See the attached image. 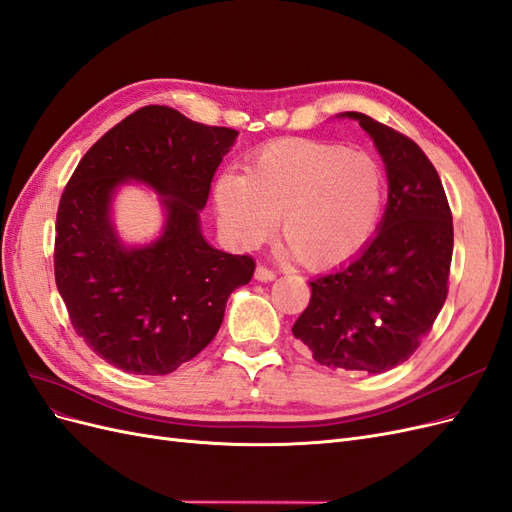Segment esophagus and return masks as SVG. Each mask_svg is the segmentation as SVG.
<instances>
[{
  "label": "esophagus",
  "instance_id": "esophagus-1",
  "mask_svg": "<svg viewBox=\"0 0 512 512\" xmlns=\"http://www.w3.org/2000/svg\"><path fill=\"white\" fill-rule=\"evenodd\" d=\"M256 280H260V282H271V280H275V271L269 269L267 265H258V267H256Z\"/></svg>",
  "mask_w": 512,
  "mask_h": 512
}]
</instances>
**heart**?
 Wrapping results in <instances>:
<instances>
[{"instance_id":"1","label":"heart","mask_w":512,"mask_h":512,"mask_svg":"<svg viewBox=\"0 0 512 512\" xmlns=\"http://www.w3.org/2000/svg\"><path fill=\"white\" fill-rule=\"evenodd\" d=\"M384 194L382 166L369 153L284 138L262 147L247 175H222L215 207L243 245L267 239L282 215L280 232L294 256L320 269L363 250L380 224Z\"/></svg>"}]
</instances>
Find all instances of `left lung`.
<instances>
[{"instance_id":"8db88e82","label":"left lung","mask_w":512,"mask_h":512,"mask_svg":"<svg viewBox=\"0 0 512 512\" xmlns=\"http://www.w3.org/2000/svg\"><path fill=\"white\" fill-rule=\"evenodd\" d=\"M346 117L374 138L389 203L359 256L309 282L312 299L292 335L324 367L382 374L410 359L446 301L453 213L438 170L412 138L363 113Z\"/></svg>"}]
</instances>
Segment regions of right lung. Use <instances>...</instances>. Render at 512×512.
Returning <instances> with one entry per match:
<instances>
[{
    "instance_id": "add662e5",
    "label": "right lung",
    "mask_w": 512,
    "mask_h": 512,
    "mask_svg": "<svg viewBox=\"0 0 512 512\" xmlns=\"http://www.w3.org/2000/svg\"><path fill=\"white\" fill-rule=\"evenodd\" d=\"M237 130L205 126L149 104L119 121L81 158L59 200L55 282L72 329L100 359L138 376L192 361L220 331L230 292L252 280V256H232L200 235L198 211ZM165 196V235L126 251L107 220L121 180Z\"/></svg>"
}]
</instances>
